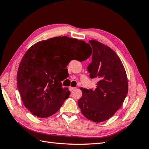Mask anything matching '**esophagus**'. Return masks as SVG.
<instances>
[{
  "label": "esophagus",
  "mask_w": 149,
  "mask_h": 149,
  "mask_svg": "<svg viewBox=\"0 0 149 149\" xmlns=\"http://www.w3.org/2000/svg\"><path fill=\"white\" fill-rule=\"evenodd\" d=\"M75 89H76V88H74V87H71V86L69 87V90L70 91H73V90H74Z\"/></svg>",
  "instance_id": "obj_1"
}]
</instances>
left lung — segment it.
<instances>
[{
    "label": "left lung",
    "instance_id": "8db88e82",
    "mask_svg": "<svg viewBox=\"0 0 149 149\" xmlns=\"http://www.w3.org/2000/svg\"><path fill=\"white\" fill-rule=\"evenodd\" d=\"M92 61L88 68L91 78H97L96 88L83 89L78 101L81 113L90 120L101 123L113 116L128 93L124 67L112 49L96 40H89Z\"/></svg>",
    "mask_w": 149,
    "mask_h": 149
}]
</instances>
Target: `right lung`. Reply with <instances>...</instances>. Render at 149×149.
Masks as SVG:
<instances>
[{"label": "right lung", "instance_id": "right-lung-1", "mask_svg": "<svg viewBox=\"0 0 149 149\" xmlns=\"http://www.w3.org/2000/svg\"><path fill=\"white\" fill-rule=\"evenodd\" d=\"M82 40L66 36L43 40L31 47L22 58L17 72V88L24 104L38 118H48L60 109L70 92L62 87L61 71L71 60H86Z\"/></svg>", "mask_w": 149, "mask_h": 149}]
</instances>
